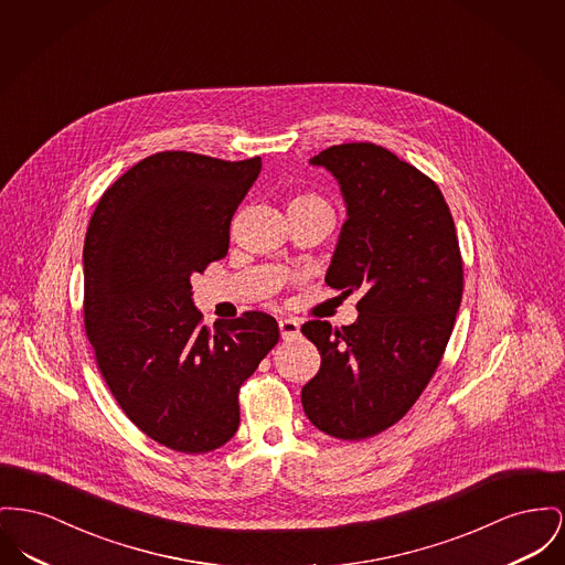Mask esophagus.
<instances>
[{"label":"esophagus","mask_w":565,"mask_h":565,"mask_svg":"<svg viewBox=\"0 0 565 565\" xmlns=\"http://www.w3.org/2000/svg\"><path fill=\"white\" fill-rule=\"evenodd\" d=\"M279 332H281V339H295V337H299V320H295V318H281V320H279Z\"/></svg>","instance_id":"1"}]
</instances>
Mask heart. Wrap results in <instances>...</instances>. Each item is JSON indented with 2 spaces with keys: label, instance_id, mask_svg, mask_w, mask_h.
<instances>
[{
  "label": "heart",
  "instance_id": "b5f03b06",
  "mask_svg": "<svg viewBox=\"0 0 565 565\" xmlns=\"http://www.w3.org/2000/svg\"><path fill=\"white\" fill-rule=\"evenodd\" d=\"M290 206H300V209H322L331 213V204L322 199L316 192H300L295 199L290 200Z\"/></svg>",
  "mask_w": 565,
  "mask_h": 565
}]
</instances>
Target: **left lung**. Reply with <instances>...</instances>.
Instances as JSON below:
<instances>
[{
  "mask_svg": "<svg viewBox=\"0 0 565 565\" xmlns=\"http://www.w3.org/2000/svg\"><path fill=\"white\" fill-rule=\"evenodd\" d=\"M311 164L331 170L348 204L327 284L363 297L350 327L302 324L322 365L300 401L320 431L359 441L398 423L431 382L463 297V258L444 194L393 151L343 142Z\"/></svg>",
  "mask_w": 565,
  "mask_h": 565,
  "instance_id": "1",
  "label": "left lung"
}]
</instances>
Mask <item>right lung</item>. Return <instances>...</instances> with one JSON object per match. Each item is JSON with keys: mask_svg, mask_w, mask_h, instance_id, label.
I'll return each instance as SVG.
<instances>
[{"mask_svg": "<svg viewBox=\"0 0 565 565\" xmlns=\"http://www.w3.org/2000/svg\"><path fill=\"white\" fill-rule=\"evenodd\" d=\"M263 168L160 151L104 194L85 236V332L106 386L134 425L202 455L238 429V391L279 341L273 316L202 324L194 273L228 254L231 222Z\"/></svg>", "mask_w": 565, "mask_h": 565, "instance_id": "obj_1", "label": "right lung"}]
</instances>
